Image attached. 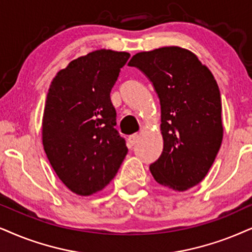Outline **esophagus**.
Listing matches in <instances>:
<instances>
[{
	"instance_id": "obj_1",
	"label": "esophagus",
	"mask_w": 252,
	"mask_h": 252,
	"mask_svg": "<svg viewBox=\"0 0 252 252\" xmlns=\"http://www.w3.org/2000/svg\"><path fill=\"white\" fill-rule=\"evenodd\" d=\"M138 139H139V135L138 133H133V135H131L129 137V143H130V145H135L137 142H138Z\"/></svg>"
}]
</instances>
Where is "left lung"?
<instances>
[{
    "label": "left lung",
    "mask_w": 252,
    "mask_h": 252,
    "mask_svg": "<svg viewBox=\"0 0 252 252\" xmlns=\"http://www.w3.org/2000/svg\"><path fill=\"white\" fill-rule=\"evenodd\" d=\"M128 65L149 79L160 103L164 148L150 165L155 180L179 192L195 186L214 163L223 137L221 94L212 72L178 46L137 53Z\"/></svg>",
    "instance_id": "obj_1"
}]
</instances>
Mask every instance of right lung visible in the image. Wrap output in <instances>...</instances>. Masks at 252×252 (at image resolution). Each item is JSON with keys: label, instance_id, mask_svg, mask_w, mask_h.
I'll use <instances>...</instances> for the list:
<instances>
[{"label": "right lung", "instance_id": "1", "mask_svg": "<svg viewBox=\"0 0 252 252\" xmlns=\"http://www.w3.org/2000/svg\"><path fill=\"white\" fill-rule=\"evenodd\" d=\"M130 55L97 50L57 73L43 116V145L51 166L73 193L91 195L116 176L128 154L115 129L110 92Z\"/></svg>", "mask_w": 252, "mask_h": 252}]
</instances>
